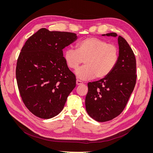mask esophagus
Returning <instances> with one entry per match:
<instances>
[{
	"instance_id": "obj_1",
	"label": "esophagus",
	"mask_w": 153,
	"mask_h": 153,
	"mask_svg": "<svg viewBox=\"0 0 153 153\" xmlns=\"http://www.w3.org/2000/svg\"><path fill=\"white\" fill-rule=\"evenodd\" d=\"M76 85H81V84H83V82L81 81V80H76Z\"/></svg>"
}]
</instances>
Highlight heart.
Masks as SVG:
<instances>
[{"instance_id":"1","label":"heart","mask_w":153,"mask_h":153,"mask_svg":"<svg viewBox=\"0 0 153 153\" xmlns=\"http://www.w3.org/2000/svg\"><path fill=\"white\" fill-rule=\"evenodd\" d=\"M119 56L116 45L94 37L83 39L77 44V49L68 48L64 53L71 69L76 68L84 61L85 65L75 71L76 76L84 80L108 76L117 65Z\"/></svg>"}]
</instances>
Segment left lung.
Here are the masks:
<instances>
[{
    "instance_id": "8db88e82",
    "label": "left lung",
    "mask_w": 153,
    "mask_h": 153,
    "mask_svg": "<svg viewBox=\"0 0 153 153\" xmlns=\"http://www.w3.org/2000/svg\"><path fill=\"white\" fill-rule=\"evenodd\" d=\"M106 35L117 36L115 32ZM118 43L119 56L114 70L102 79L87 84L85 101L87 112L98 122L110 121L121 114L136 84L135 54L121 36L118 37Z\"/></svg>"
}]
</instances>
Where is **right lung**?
Instances as JSON below:
<instances>
[{"instance_id":"1","label":"right lung","mask_w":153,"mask_h":153,"mask_svg":"<svg viewBox=\"0 0 153 153\" xmlns=\"http://www.w3.org/2000/svg\"><path fill=\"white\" fill-rule=\"evenodd\" d=\"M73 32L42 28L29 37L17 59L16 78L23 102L31 113L50 119L61 112L76 86L62 49L76 39Z\"/></svg>"}]
</instances>
